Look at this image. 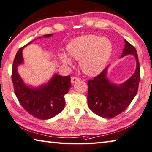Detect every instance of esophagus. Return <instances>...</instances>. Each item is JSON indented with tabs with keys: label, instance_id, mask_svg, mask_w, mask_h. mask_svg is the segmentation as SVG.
Returning <instances> with one entry per match:
<instances>
[{
	"label": "esophagus",
	"instance_id": "1",
	"mask_svg": "<svg viewBox=\"0 0 152 152\" xmlns=\"http://www.w3.org/2000/svg\"><path fill=\"white\" fill-rule=\"evenodd\" d=\"M79 80H80V79L79 78H76V77H72V79H71V83L73 84V83H75L76 82H78Z\"/></svg>",
	"mask_w": 152,
	"mask_h": 152
}]
</instances>
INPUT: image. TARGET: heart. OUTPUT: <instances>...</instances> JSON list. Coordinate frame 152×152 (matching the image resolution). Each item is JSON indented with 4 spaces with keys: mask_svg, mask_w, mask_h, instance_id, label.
<instances>
[{
    "mask_svg": "<svg viewBox=\"0 0 152 152\" xmlns=\"http://www.w3.org/2000/svg\"><path fill=\"white\" fill-rule=\"evenodd\" d=\"M72 58L80 60V67L86 74L95 75L104 67L112 53V44L107 38L96 35H86L74 38L67 46ZM63 63L71 65V59L66 54L60 55Z\"/></svg>",
    "mask_w": 152,
    "mask_h": 152,
    "instance_id": "obj_1",
    "label": "heart"
}]
</instances>
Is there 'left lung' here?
I'll use <instances>...</instances> for the list:
<instances>
[{
	"label": "left lung",
	"mask_w": 152,
	"mask_h": 152,
	"mask_svg": "<svg viewBox=\"0 0 152 152\" xmlns=\"http://www.w3.org/2000/svg\"><path fill=\"white\" fill-rule=\"evenodd\" d=\"M125 47L121 57L126 55H134L137 61V68L131 78L124 83L116 85L108 80L107 67L93 80L88 81V105L95 114L103 118H112L129 107L138 91L140 80V66L137 50L131 44L124 40Z\"/></svg>",
	"instance_id": "1"
}]
</instances>
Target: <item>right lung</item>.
<instances>
[{"mask_svg": "<svg viewBox=\"0 0 152 152\" xmlns=\"http://www.w3.org/2000/svg\"><path fill=\"white\" fill-rule=\"evenodd\" d=\"M52 35L46 34L44 37ZM32 42L33 40L20 48L14 59L11 74L14 91L21 106L30 115L40 120L50 119L64 110L66 104L64 95L72 86L70 76L55 74L49 83L39 88H33L26 86L18 73V66L23 61V49Z\"/></svg>", "mask_w": 152, "mask_h": 152, "instance_id": "obj_1", "label": "right lung"}]
</instances>
